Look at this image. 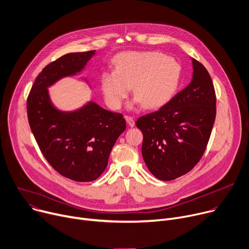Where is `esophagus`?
Here are the masks:
<instances>
[{
	"mask_svg": "<svg viewBox=\"0 0 249 249\" xmlns=\"http://www.w3.org/2000/svg\"><path fill=\"white\" fill-rule=\"evenodd\" d=\"M125 119L127 121V123L129 124L130 127H134L135 126V121H134V118L131 117V116H125Z\"/></svg>",
	"mask_w": 249,
	"mask_h": 249,
	"instance_id": "obj_1",
	"label": "esophagus"
}]
</instances>
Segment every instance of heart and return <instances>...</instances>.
<instances>
[{
	"label": "heart",
	"instance_id": "b5f03b06",
	"mask_svg": "<svg viewBox=\"0 0 249 249\" xmlns=\"http://www.w3.org/2000/svg\"><path fill=\"white\" fill-rule=\"evenodd\" d=\"M179 65L157 52H127L114 58V71H105L100 86L106 103L119 109L132 87L134 105L155 109L166 104L178 85Z\"/></svg>",
	"mask_w": 249,
	"mask_h": 249
}]
</instances>
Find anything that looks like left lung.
<instances>
[{
    "instance_id": "obj_1",
    "label": "left lung",
    "mask_w": 249,
    "mask_h": 249,
    "mask_svg": "<svg viewBox=\"0 0 249 249\" xmlns=\"http://www.w3.org/2000/svg\"><path fill=\"white\" fill-rule=\"evenodd\" d=\"M193 79L159 110L140 117L142 156L159 179L189 173L205 153L216 114V97L207 69L193 58Z\"/></svg>"
}]
</instances>
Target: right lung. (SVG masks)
Returning <instances> with one entry per match:
<instances>
[{"mask_svg": "<svg viewBox=\"0 0 249 249\" xmlns=\"http://www.w3.org/2000/svg\"><path fill=\"white\" fill-rule=\"evenodd\" d=\"M94 53H67L48 64L27 100L29 123L42 155L57 173L75 182H91L101 176L113 146L126 129L121 113L92 101L73 112L60 111L51 101L48 87L81 71Z\"/></svg>", "mask_w": 249, "mask_h": 249, "instance_id": "add662e5", "label": "right lung"}]
</instances>
